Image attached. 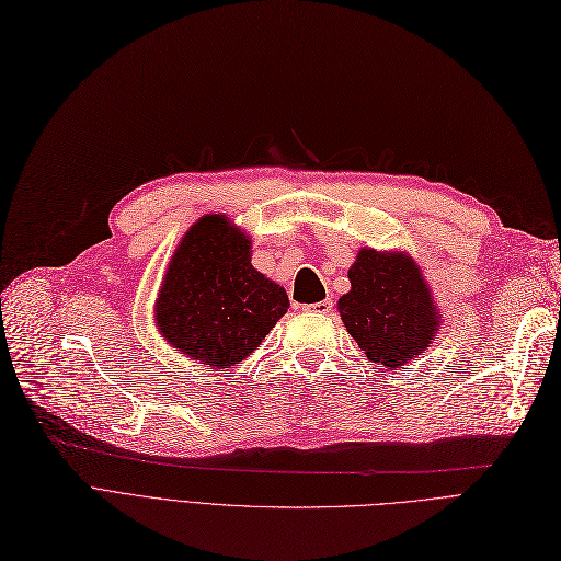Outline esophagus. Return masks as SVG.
<instances>
[{
    "label": "esophagus",
    "instance_id": "obj_1",
    "mask_svg": "<svg viewBox=\"0 0 561 561\" xmlns=\"http://www.w3.org/2000/svg\"><path fill=\"white\" fill-rule=\"evenodd\" d=\"M332 307H334V302L328 298V300H321V302L305 305V307H302V311H307V313H319V316H323V313H330V311H332Z\"/></svg>",
    "mask_w": 561,
    "mask_h": 561
}]
</instances>
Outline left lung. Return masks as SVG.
I'll use <instances>...</instances> for the list:
<instances>
[{
  "label": "left lung",
  "mask_w": 561,
  "mask_h": 561,
  "mask_svg": "<svg viewBox=\"0 0 561 561\" xmlns=\"http://www.w3.org/2000/svg\"><path fill=\"white\" fill-rule=\"evenodd\" d=\"M348 279L351 290L336 309L364 355L394 371L428 348L443 313L415 259L362 248Z\"/></svg>",
  "instance_id": "obj_1"
}]
</instances>
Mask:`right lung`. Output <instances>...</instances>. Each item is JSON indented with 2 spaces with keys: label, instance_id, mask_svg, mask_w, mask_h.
I'll return each instance as SVG.
<instances>
[{
  "label": "right lung",
  "instance_id": "obj_1",
  "mask_svg": "<svg viewBox=\"0 0 561 561\" xmlns=\"http://www.w3.org/2000/svg\"><path fill=\"white\" fill-rule=\"evenodd\" d=\"M286 309V290L252 265L250 236L227 215H204L169 261L156 323L183 355L231 369L261 346Z\"/></svg>",
  "mask_w": 561,
  "mask_h": 561
}]
</instances>
